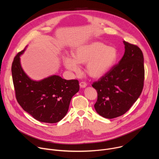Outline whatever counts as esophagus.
Instances as JSON below:
<instances>
[{"instance_id": "1", "label": "esophagus", "mask_w": 159, "mask_h": 159, "mask_svg": "<svg viewBox=\"0 0 159 159\" xmlns=\"http://www.w3.org/2000/svg\"><path fill=\"white\" fill-rule=\"evenodd\" d=\"M79 85H80V87L81 88H85V87H86V86H87V84H86L85 82H80V83L79 84Z\"/></svg>"}]
</instances>
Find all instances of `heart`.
Instances as JSON below:
<instances>
[{
	"label": "heart",
	"mask_w": 159,
	"mask_h": 159,
	"mask_svg": "<svg viewBox=\"0 0 159 159\" xmlns=\"http://www.w3.org/2000/svg\"><path fill=\"white\" fill-rule=\"evenodd\" d=\"M117 58L118 52L115 47L93 41L77 47L72 56L65 55L63 60L66 69L77 73L80 70L79 64L86 63L87 75L93 79H99L112 69Z\"/></svg>",
	"instance_id": "b5f03b06"
}]
</instances>
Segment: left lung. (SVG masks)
Returning <instances> with one entry per match:
<instances>
[{"mask_svg":"<svg viewBox=\"0 0 159 159\" xmlns=\"http://www.w3.org/2000/svg\"><path fill=\"white\" fill-rule=\"evenodd\" d=\"M125 53L118 64L93 87L98 92L94 108L107 119L124 115L140 96L144 81V62L142 50L123 41Z\"/></svg>","mask_w":159,"mask_h":159,"instance_id":"left-lung-1","label":"left lung"}]
</instances>
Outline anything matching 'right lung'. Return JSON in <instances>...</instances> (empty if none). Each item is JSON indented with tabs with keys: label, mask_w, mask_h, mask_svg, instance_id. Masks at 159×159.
<instances>
[{
	"label": "right lung",
	"mask_w": 159,
	"mask_h": 159,
	"mask_svg": "<svg viewBox=\"0 0 159 159\" xmlns=\"http://www.w3.org/2000/svg\"><path fill=\"white\" fill-rule=\"evenodd\" d=\"M14 58L12 75L16 96L19 105L36 120L55 123L62 120L69 110L72 98L79 92L77 80H65L52 75L40 80L31 79L22 69L20 57Z\"/></svg>",
	"instance_id": "right-lung-1"
}]
</instances>
